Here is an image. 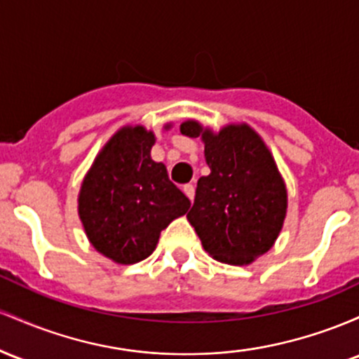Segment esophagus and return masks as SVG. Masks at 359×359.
<instances>
[{
  "instance_id": "1",
  "label": "esophagus",
  "mask_w": 359,
  "mask_h": 359,
  "mask_svg": "<svg viewBox=\"0 0 359 359\" xmlns=\"http://www.w3.org/2000/svg\"><path fill=\"white\" fill-rule=\"evenodd\" d=\"M183 191H184V195H187L188 198H190V200L193 201V198H195V187H193L191 183L184 184V187H183Z\"/></svg>"
}]
</instances>
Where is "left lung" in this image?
I'll list each match as a JSON object with an SVG mask.
<instances>
[{
	"instance_id": "8db88e82",
	"label": "left lung",
	"mask_w": 359,
	"mask_h": 359,
	"mask_svg": "<svg viewBox=\"0 0 359 359\" xmlns=\"http://www.w3.org/2000/svg\"><path fill=\"white\" fill-rule=\"evenodd\" d=\"M180 130L200 137L210 168V175L196 184L188 222L213 259L251 264L273 248L287 217V184L271 151L248 123H229L213 132L187 120Z\"/></svg>"
}]
</instances>
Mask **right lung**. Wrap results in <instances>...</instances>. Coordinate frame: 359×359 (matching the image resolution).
Listing matches in <instances>:
<instances>
[{"mask_svg": "<svg viewBox=\"0 0 359 359\" xmlns=\"http://www.w3.org/2000/svg\"><path fill=\"white\" fill-rule=\"evenodd\" d=\"M154 142V132L144 126H123L96 154L81 183L78 213L88 241L116 264L152 255L161 231L191 205L169 181L166 166L152 161Z\"/></svg>", "mask_w": 359, "mask_h": 359, "instance_id": "right-lung-1", "label": "right lung"}]
</instances>
